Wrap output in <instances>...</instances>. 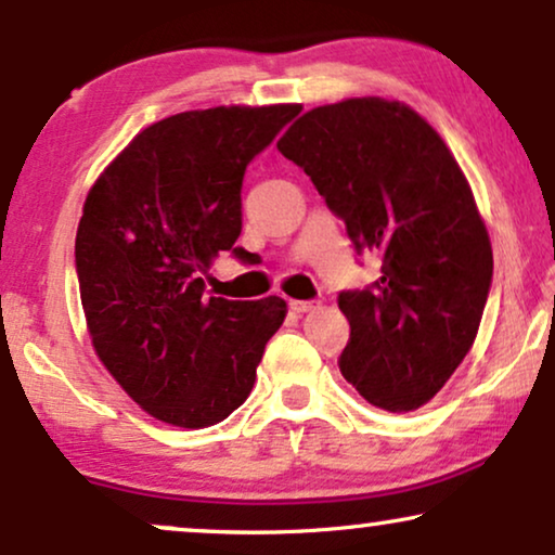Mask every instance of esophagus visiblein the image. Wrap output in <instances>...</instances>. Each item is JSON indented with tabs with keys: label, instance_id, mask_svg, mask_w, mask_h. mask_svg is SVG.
Returning <instances> with one entry per match:
<instances>
[{
	"label": "esophagus",
	"instance_id": "esophagus-1",
	"mask_svg": "<svg viewBox=\"0 0 555 555\" xmlns=\"http://www.w3.org/2000/svg\"><path fill=\"white\" fill-rule=\"evenodd\" d=\"M291 309L296 313H311L319 309V304H313V300H291Z\"/></svg>",
	"mask_w": 555,
	"mask_h": 555
}]
</instances>
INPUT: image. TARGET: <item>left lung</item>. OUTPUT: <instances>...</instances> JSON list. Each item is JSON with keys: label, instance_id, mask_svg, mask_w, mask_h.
<instances>
[{"label": "left lung", "instance_id": "left-lung-1", "mask_svg": "<svg viewBox=\"0 0 555 555\" xmlns=\"http://www.w3.org/2000/svg\"><path fill=\"white\" fill-rule=\"evenodd\" d=\"M380 257L373 288L347 291L339 371L373 406L414 412L474 347L494 255L474 190L442 135L399 100L350 98L304 113L278 141Z\"/></svg>", "mask_w": 555, "mask_h": 555}]
</instances>
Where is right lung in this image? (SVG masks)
Instances as JSON below:
<instances>
[{"label": "right lung", "mask_w": 555, "mask_h": 555, "mask_svg": "<svg viewBox=\"0 0 555 555\" xmlns=\"http://www.w3.org/2000/svg\"><path fill=\"white\" fill-rule=\"evenodd\" d=\"M298 105H221L152 122L89 188L79 296L107 373L154 420L203 429L242 406L283 298H205V272L242 234L244 169ZM238 251V249H234Z\"/></svg>", "instance_id": "obj_1"}]
</instances>
